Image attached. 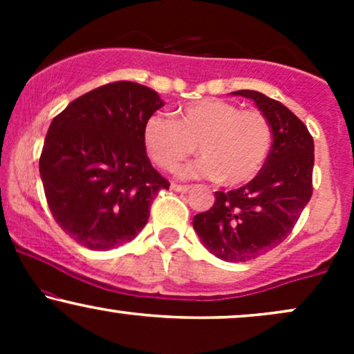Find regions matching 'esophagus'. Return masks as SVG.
Here are the masks:
<instances>
[{
	"instance_id": "1",
	"label": "esophagus",
	"mask_w": 354,
	"mask_h": 354,
	"mask_svg": "<svg viewBox=\"0 0 354 354\" xmlns=\"http://www.w3.org/2000/svg\"><path fill=\"white\" fill-rule=\"evenodd\" d=\"M171 189H173V191H178V193H188L189 186H186V185H176V183H173Z\"/></svg>"
}]
</instances>
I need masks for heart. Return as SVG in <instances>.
<instances>
[{
	"mask_svg": "<svg viewBox=\"0 0 354 354\" xmlns=\"http://www.w3.org/2000/svg\"><path fill=\"white\" fill-rule=\"evenodd\" d=\"M145 148L160 168L174 171L196 151L201 160L186 166L183 178L219 180L239 186L261 171L273 133L256 109H239L219 98H205L178 111L176 120L151 116L145 124Z\"/></svg>",
	"mask_w": 354,
	"mask_h": 354,
	"instance_id": "obj_1",
	"label": "heart"
}]
</instances>
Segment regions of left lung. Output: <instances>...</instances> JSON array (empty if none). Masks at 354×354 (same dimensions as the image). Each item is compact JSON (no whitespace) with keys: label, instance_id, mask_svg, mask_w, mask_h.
<instances>
[{"label":"left lung","instance_id":"obj_1","mask_svg":"<svg viewBox=\"0 0 354 354\" xmlns=\"http://www.w3.org/2000/svg\"><path fill=\"white\" fill-rule=\"evenodd\" d=\"M231 95L254 101L268 118L273 145L256 176L193 218V228L209 253L223 261H250L288 238L311 200L315 143L308 128L279 101L251 89Z\"/></svg>","mask_w":354,"mask_h":354}]
</instances>
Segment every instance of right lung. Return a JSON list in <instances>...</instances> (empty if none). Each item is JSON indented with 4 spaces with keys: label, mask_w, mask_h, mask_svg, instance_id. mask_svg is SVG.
<instances>
[{
    "label": "right lung",
    "mask_w": 354,
    "mask_h": 354,
    "mask_svg": "<svg viewBox=\"0 0 354 354\" xmlns=\"http://www.w3.org/2000/svg\"><path fill=\"white\" fill-rule=\"evenodd\" d=\"M161 106L154 89L116 81L71 101L51 121L39 174L53 218L81 246L108 251L135 239L154 196L169 188L143 140Z\"/></svg>",
    "instance_id": "add662e5"
}]
</instances>
